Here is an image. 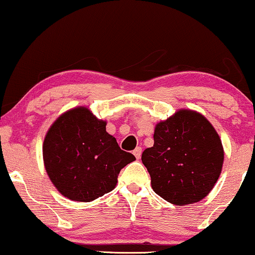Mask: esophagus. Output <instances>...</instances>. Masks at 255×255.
I'll use <instances>...</instances> for the list:
<instances>
[{
	"label": "esophagus",
	"instance_id": "1",
	"mask_svg": "<svg viewBox=\"0 0 255 255\" xmlns=\"http://www.w3.org/2000/svg\"><path fill=\"white\" fill-rule=\"evenodd\" d=\"M133 154H134V156L137 159H140V156H141V147H135L133 149Z\"/></svg>",
	"mask_w": 255,
	"mask_h": 255
}]
</instances>
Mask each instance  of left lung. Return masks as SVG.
<instances>
[{
    "label": "left lung",
    "instance_id": "left-lung-1",
    "mask_svg": "<svg viewBox=\"0 0 255 255\" xmlns=\"http://www.w3.org/2000/svg\"><path fill=\"white\" fill-rule=\"evenodd\" d=\"M154 145L141 161L151 175L153 190L175 205L198 202L217 182L224 161L221 138L201 114L180 110L156 124Z\"/></svg>",
    "mask_w": 255,
    "mask_h": 255
}]
</instances>
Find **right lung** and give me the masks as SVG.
Wrapping results in <instances>:
<instances>
[{
	"label": "right lung",
	"mask_w": 255,
	"mask_h": 255,
	"mask_svg": "<svg viewBox=\"0 0 255 255\" xmlns=\"http://www.w3.org/2000/svg\"><path fill=\"white\" fill-rule=\"evenodd\" d=\"M107 123L80 107L61 115L45 137V169L69 200L90 202L116 187L121 169L134 161L106 131Z\"/></svg>",
	"instance_id": "1"
}]
</instances>
